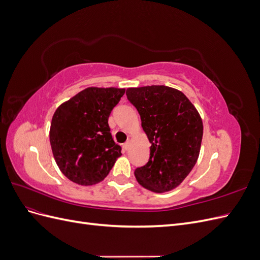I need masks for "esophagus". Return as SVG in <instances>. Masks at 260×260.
I'll list each match as a JSON object with an SVG mask.
<instances>
[{
    "label": "esophagus",
    "instance_id": "esophagus-1",
    "mask_svg": "<svg viewBox=\"0 0 260 260\" xmlns=\"http://www.w3.org/2000/svg\"><path fill=\"white\" fill-rule=\"evenodd\" d=\"M129 145H130V141H127V142L123 144V148L125 149V151H127V149L129 148Z\"/></svg>",
    "mask_w": 260,
    "mask_h": 260
}]
</instances>
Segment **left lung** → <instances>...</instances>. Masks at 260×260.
<instances>
[{"label":"left lung","mask_w":260,"mask_h":260,"mask_svg":"<svg viewBox=\"0 0 260 260\" xmlns=\"http://www.w3.org/2000/svg\"><path fill=\"white\" fill-rule=\"evenodd\" d=\"M151 142L149 159L136 169L138 182L149 191L174 190L198 161L203 121L184 94L166 85L127 89Z\"/></svg>","instance_id":"8db88e82"}]
</instances>
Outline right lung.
Returning <instances> with one entry per match:
<instances>
[{"label":"right lung","instance_id":"right-lung-1","mask_svg":"<svg viewBox=\"0 0 260 260\" xmlns=\"http://www.w3.org/2000/svg\"><path fill=\"white\" fill-rule=\"evenodd\" d=\"M124 89L88 88L54 113L50 142L58 168L70 181L92 185L104 180L121 155L108 117Z\"/></svg>","mask_w":260,"mask_h":260}]
</instances>
